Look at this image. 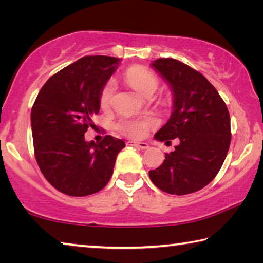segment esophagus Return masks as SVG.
<instances>
[{"label":"esophagus","instance_id":"1","mask_svg":"<svg viewBox=\"0 0 263 263\" xmlns=\"http://www.w3.org/2000/svg\"><path fill=\"white\" fill-rule=\"evenodd\" d=\"M128 146H135V147L141 148V149H147L149 146L146 142H137V141H127Z\"/></svg>","mask_w":263,"mask_h":263}]
</instances>
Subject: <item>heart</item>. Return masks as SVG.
<instances>
[{"instance_id":"1","label":"heart","mask_w":263,"mask_h":263,"mask_svg":"<svg viewBox=\"0 0 263 263\" xmlns=\"http://www.w3.org/2000/svg\"><path fill=\"white\" fill-rule=\"evenodd\" d=\"M125 80L130 86L135 89L138 94L144 97H151L158 89L159 81L157 77L144 67L135 66L127 69L125 73ZM115 82L108 81L105 83L100 95V103L103 108L109 106L115 94ZM155 122L151 118L146 119H123L117 124V128L124 136L140 139L144 138L147 133L148 128L153 126Z\"/></svg>"}]
</instances>
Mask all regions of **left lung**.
<instances>
[{
    "mask_svg": "<svg viewBox=\"0 0 263 263\" xmlns=\"http://www.w3.org/2000/svg\"><path fill=\"white\" fill-rule=\"evenodd\" d=\"M152 68L168 83L173 111L155 133L159 141L176 139L175 151L162 164L149 171V179L164 193L186 195L215 179L228 155L231 121L226 104L203 75L179 60H154Z\"/></svg>",
    "mask_w": 263,
    "mask_h": 263,
    "instance_id": "left-lung-1",
    "label": "left lung"
}]
</instances>
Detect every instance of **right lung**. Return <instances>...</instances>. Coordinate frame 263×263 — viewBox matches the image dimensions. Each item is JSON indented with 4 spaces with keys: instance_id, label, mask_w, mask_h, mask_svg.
<instances>
[{
    "instance_id": "1",
    "label": "right lung",
    "mask_w": 263,
    "mask_h": 263,
    "mask_svg": "<svg viewBox=\"0 0 263 263\" xmlns=\"http://www.w3.org/2000/svg\"><path fill=\"white\" fill-rule=\"evenodd\" d=\"M121 59L83 57L47 80L31 110L34 155L43 175L57 190L82 197L104 188L125 142L105 136L87 141L95 126L100 95Z\"/></svg>"
}]
</instances>
